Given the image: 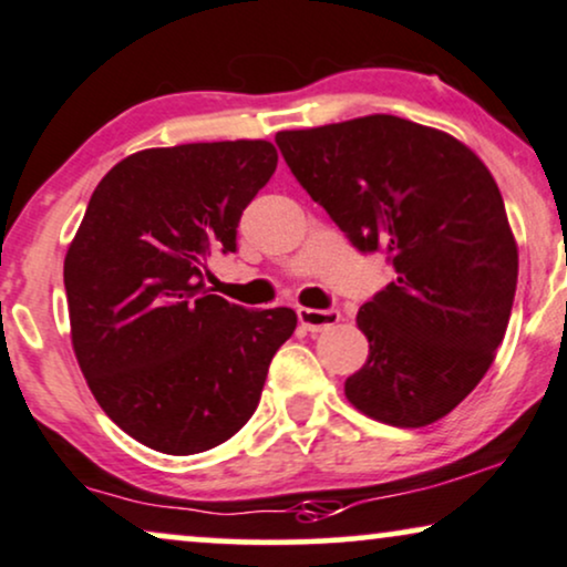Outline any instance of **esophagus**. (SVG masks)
Here are the masks:
<instances>
[{"mask_svg": "<svg viewBox=\"0 0 567 567\" xmlns=\"http://www.w3.org/2000/svg\"><path fill=\"white\" fill-rule=\"evenodd\" d=\"M298 319H301L303 330L322 332L340 322V311L338 309H298Z\"/></svg>", "mask_w": 567, "mask_h": 567, "instance_id": "34e87169", "label": "esophagus"}]
</instances>
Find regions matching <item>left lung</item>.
I'll use <instances>...</instances> for the list:
<instances>
[{
    "label": "left lung",
    "instance_id": "8db88e82",
    "mask_svg": "<svg viewBox=\"0 0 567 567\" xmlns=\"http://www.w3.org/2000/svg\"><path fill=\"white\" fill-rule=\"evenodd\" d=\"M292 176L395 279L359 309L370 359L346 395L395 427L441 420L507 332L517 248L494 176L454 136L395 115L279 132Z\"/></svg>",
    "mask_w": 567,
    "mask_h": 567
}]
</instances>
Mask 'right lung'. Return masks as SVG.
Instances as JSON below:
<instances>
[{"label": "right lung", "instance_id": "obj_1", "mask_svg": "<svg viewBox=\"0 0 567 567\" xmlns=\"http://www.w3.org/2000/svg\"><path fill=\"white\" fill-rule=\"evenodd\" d=\"M264 140L128 155L97 184L65 256L71 338L102 412L163 454L208 452L261 399L292 309L254 311L203 285L235 254L243 210L271 179Z\"/></svg>", "mask_w": 567, "mask_h": 567}]
</instances>
